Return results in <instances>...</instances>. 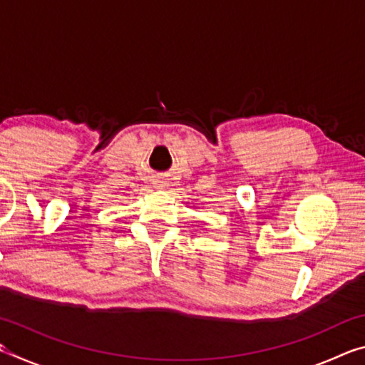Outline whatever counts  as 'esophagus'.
<instances>
[{
  "label": "esophagus",
  "mask_w": 365,
  "mask_h": 365,
  "mask_svg": "<svg viewBox=\"0 0 365 365\" xmlns=\"http://www.w3.org/2000/svg\"><path fill=\"white\" fill-rule=\"evenodd\" d=\"M164 185H165L164 178H158V180H154V187L156 188H164Z\"/></svg>",
  "instance_id": "34e87169"
}]
</instances>
